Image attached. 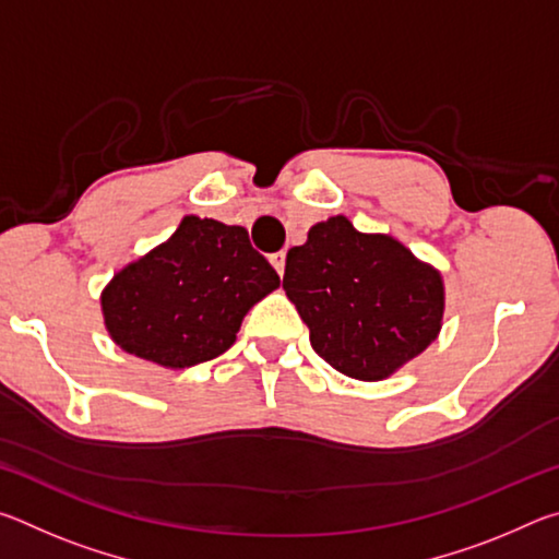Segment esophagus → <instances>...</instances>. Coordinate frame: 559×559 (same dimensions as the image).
I'll return each mask as SVG.
<instances>
[{"label":"esophagus","mask_w":559,"mask_h":559,"mask_svg":"<svg viewBox=\"0 0 559 559\" xmlns=\"http://www.w3.org/2000/svg\"><path fill=\"white\" fill-rule=\"evenodd\" d=\"M269 261L273 263V269L278 271V276H283V271H286V251H276V253H271Z\"/></svg>","instance_id":"obj_1"}]
</instances>
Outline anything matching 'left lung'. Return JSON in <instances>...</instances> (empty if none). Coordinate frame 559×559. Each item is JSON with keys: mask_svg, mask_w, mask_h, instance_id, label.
Returning <instances> with one entry per match:
<instances>
[{"mask_svg": "<svg viewBox=\"0 0 559 559\" xmlns=\"http://www.w3.org/2000/svg\"><path fill=\"white\" fill-rule=\"evenodd\" d=\"M283 290L330 367L359 382L392 377L443 325L447 288L431 263L390 234L357 231L337 214L310 226L286 257Z\"/></svg>", "mask_w": 559, "mask_h": 559, "instance_id": "left-lung-1", "label": "left lung"}]
</instances>
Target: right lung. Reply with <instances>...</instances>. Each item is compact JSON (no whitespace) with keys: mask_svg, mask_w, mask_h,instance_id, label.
I'll return each mask as SVG.
<instances>
[{"mask_svg":"<svg viewBox=\"0 0 559 559\" xmlns=\"http://www.w3.org/2000/svg\"><path fill=\"white\" fill-rule=\"evenodd\" d=\"M278 286L243 226L187 214L103 288V323L128 355L185 370L226 353L243 316Z\"/></svg>","mask_w":559,"mask_h":559,"instance_id":"obj_1","label":"right lung"}]
</instances>
